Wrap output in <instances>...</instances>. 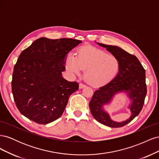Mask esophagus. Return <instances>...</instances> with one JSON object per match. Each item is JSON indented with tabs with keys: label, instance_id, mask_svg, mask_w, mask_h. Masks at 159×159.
I'll list each match as a JSON object with an SVG mask.
<instances>
[{
	"label": "esophagus",
	"instance_id": "obj_1",
	"mask_svg": "<svg viewBox=\"0 0 159 159\" xmlns=\"http://www.w3.org/2000/svg\"><path fill=\"white\" fill-rule=\"evenodd\" d=\"M85 86H86V85H85V84H82V83H81V84H80V85H79V88H80V89H82V88H85Z\"/></svg>",
	"mask_w": 159,
	"mask_h": 159
}]
</instances>
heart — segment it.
<instances>
[{"mask_svg":"<svg viewBox=\"0 0 159 159\" xmlns=\"http://www.w3.org/2000/svg\"><path fill=\"white\" fill-rule=\"evenodd\" d=\"M66 66L70 73L80 75L85 70V80L94 86L109 83L118 74L119 60L114 55L92 46H84L75 57L70 55L66 60Z\"/></svg>","mask_w":159,"mask_h":159,"instance_id":"obj_1","label":"heart"}]
</instances>
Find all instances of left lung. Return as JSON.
I'll return each mask as SVG.
<instances>
[{
  "mask_svg": "<svg viewBox=\"0 0 159 159\" xmlns=\"http://www.w3.org/2000/svg\"><path fill=\"white\" fill-rule=\"evenodd\" d=\"M98 44L106 48L113 55L117 57L120 61V68L114 79L95 91L89 104V109L93 117L99 123L110 127H121L137 117L143 107L147 95L145 70L135 56L121 48ZM121 90L127 92L132 99V104L130 106L132 115L127 121L118 123L112 121L102 109V107L109 102L115 93Z\"/></svg>",
  "mask_w": 159,
  "mask_h": 159,
  "instance_id": "8db88e82",
  "label": "left lung"
}]
</instances>
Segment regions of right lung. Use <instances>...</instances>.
Masks as SVG:
<instances>
[{"label":"right lung","instance_id":"add662e5","mask_svg":"<svg viewBox=\"0 0 159 159\" xmlns=\"http://www.w3.org/2000/svg\"><path fill=\"white\" fill-rule=\"evenodd\" d=\"M81 42L40 38L21 52L11 85L14 102L24 116L42 125L61 116L70 96L79 89L76 81L62 78L61 72L68 53Z\"/></svg>","mask_w":159,"mask_h":159}]
</instances>
